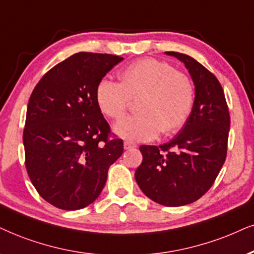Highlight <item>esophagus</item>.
Segmentation results:
<instances>
[{
	"label": "esophagus",
	"mask_w": 254,
	"mask_h": 254,
	"mask_svg": "<svg viewBox=\"0 0 254 254\" xmlns=\"http://www.w3.org/2000/svg\"><path fill=\"white\" fill-rule=\"evenodd\" d=\"M132 147H136V144L130 142V140H125V142H124V149L125 150H130V149H132Z\"/></svg>",
	"instance_id": "esophagus-1"
}]
</instances>
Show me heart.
Wrapping results in <instances>:
<instances>
[{"mask_svg": "<svg viewBox=\"0 0 254 254\" xmlns=\"http://www.w3.org/2000/svg\"><path fill=\"white\" fill-rule=\"evenodd\" d=\"M121 83L103 78L96 88V101L105 116L120 120L137 98L138 114L125 117L115 125L118 136L130 142H146L163 133L181 129L190 117L194 89L185 73L169 63L143 59L120 72Z\"/></svg>", "mask_w": 254, "mask_h": 254, "instance_id": "obj_1", "label": "heart"}]
</instances>
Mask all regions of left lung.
Masks as SVG:
<instances>
[{"mask_svg":"<svg viewBox=\"0 0 254 254\" xmlns=\"http://www.w3.org/2000/svg\"><path fill=\"white\" fill-rule=\"evenodd\" d=\"M185 64L194 84L190 117L175 138L162 145H142L134 178L151 200L183 206L198 200L216 181L226 159L229 108L217 77L185 54L166 51Z\"/></svg>","mask_w":254,"mask_h":254,"instance_id":"8db88e82","label":"left lung"}]
</instances>
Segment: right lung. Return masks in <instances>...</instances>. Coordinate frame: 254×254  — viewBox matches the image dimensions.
<instances>
[{
	"label": "right lung",
	"instance_id": "obj_1",
	"mask_svg": "<svg viewBox=\"0 0 254 254\" xmlns=\"http://www.w3.org/2000/svg\"><path fill=\"white\" fill-rule=\"evenodd\" d=\"M123 57L77 53L51 68L29 98L23 144L29 178L44 200L66 211L97 199L123 153L96 88ZM113 138H110V136Z\"/></svg>",
	"mask_w": 254,
	"mask_h": 254
}]
</instances>
